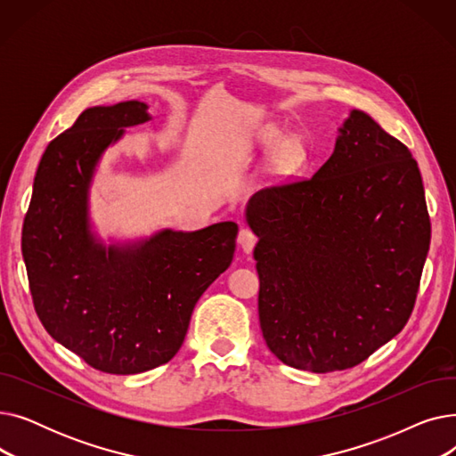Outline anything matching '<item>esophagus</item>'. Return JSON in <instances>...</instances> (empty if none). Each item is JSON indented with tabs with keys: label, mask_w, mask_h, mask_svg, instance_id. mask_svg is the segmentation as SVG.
<instances>
[{
	"label": "esophagus",
	"mask_w": 456,
	"mask_h": 456,
	"mask_svg": "<svg viewBox=\"0 0 456 456\" xmlns=\"http://www.w3.org/2000/svg\"><path fill=\"white\" fill-rule=\"evenodd\" d=\"M256 240H258V236H256L255 231H251L249 227H242L240 232H238V242H240V246H242V249H244L246 253H251V251H253Z\"/></svg>",
	"instance_id": "obj_1"
}]
</instances>
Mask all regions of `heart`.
Segmentation results:
<instances>
[{"label":"heart","instance_id":"obj_1","mask_svg":"<svg viewBox=\"0 0 456 456\" xmlns=\"http://www.w3.org/2000/svg\"><path fill=\"white\" fill-rule=\"evenodd\" d=\"M266 142H268V146H272L275 151H281L286 160H294L296 159V148H292V142L286 138V136L275 134V136L268 138Z\"/></svg>","mask_w":456,"mask_h":456}]
</instances>
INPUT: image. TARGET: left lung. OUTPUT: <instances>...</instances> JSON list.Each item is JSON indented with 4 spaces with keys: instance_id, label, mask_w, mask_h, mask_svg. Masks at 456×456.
I'll return each instance as SVG.
<instances>
[{
    "instance_id": "obj_1",
    "label": "left lung",
    "mask_w": 456,
    "mask_h": 456,
    "mask_svg": "<svg viewBox=\"0 0 456 456\" xmlns=\"http://www.w3.org/2000/svg\"><path fill=\"white\" fill-rule=\"evenodd\" d=\"M258 320L270 351L305 371L364 362L409 322L430 244L418 162L362 110L308 179L248 205Z\"/></svg>"
}]
</instances>
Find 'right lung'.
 Returning a JSON list of instances; mask_svg holds the SVG:
<instances>
[{
  "instance_id": "right-lung-1",
  "label": "right lung",
  "mask_w": 456,
  "mask_h": 456,
  "mask_svg": "<svg viewBox=\"0 0 456 456\" xmlns=\"http://www.w3.org/2000/svg\"><path fill=\"white\" fill-rule=\"evenodd\" d=\"M148 105L92 107L45 148L21 229L37 316L59 344L103 373L133 375L172 361L191 310L234 255L238 225L166 229L105 249L86 218L88 184L124 127L148 122Z\"/></svg>"
}]
</instances>
